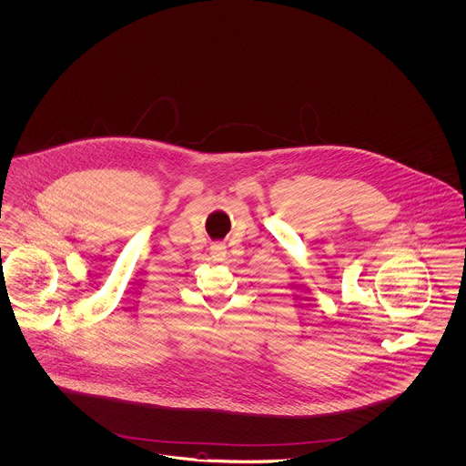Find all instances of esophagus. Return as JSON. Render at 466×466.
I'll list each match as a JSON object with an SVG mask.
<instances>
[{"mask_svg":"<svg viewBox=\"0 0 466 466\" xmlns=\"http://www.w3.org/2000/svg\"><path fill=\"white\" fill-rule=\"evenodd\" d=\"M210 254H212L214 261H223L227 258V247L223 243H214L210 247Z\"/></svg>","mask_w":466,"mask_h":466,"instance_id":"esophagus-1","label":"esophagus"}]
</instances>
